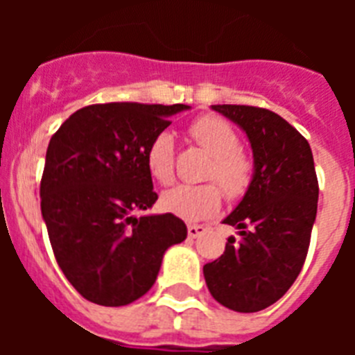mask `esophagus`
<instances>
[{
	"label": "esophagus",
	"instance_id": "34e87169",
	"mask_svg": "<svg viewBox=\"0 0 355 355\" xmlns=\"http://www.w3.org/2000/svg\"><path fill=\"white\" fill-rule=\"evenodd\" d=\"M205 231H206L205 225H200V224H190V225H188V236H190V238L200 236V234L205 233Z\"/></svg>",
	"mask_w": 355,
	"mask_h": 355
}]
</instances>
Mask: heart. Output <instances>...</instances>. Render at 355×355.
I'll list each match as a JSON object with an SVG mask.
<instances>
[{"label":"heart","instance_id":"b5f03b06","mask_svg":"<svg viewBox=\"0 0 355 355\" xmlns=\"http://www.w3.org/2000/svg\"><path fill=\"white\" fill-rule=\"evenodd\" d=\"M188 133L211 155L205 178L213 181L202 184H178L163 192L159 205L165 211L183 220L197 222L218 213L224 193L229 200H238L245 196L254 181L256 165L249 153L240 147L234 128L224 119L202 115L190 124ZM174 137L168 131H162L147 146V171L159 184H171L174 181Z\"/></svg>","mask_w":355,"mask_h":355}]
</instances>
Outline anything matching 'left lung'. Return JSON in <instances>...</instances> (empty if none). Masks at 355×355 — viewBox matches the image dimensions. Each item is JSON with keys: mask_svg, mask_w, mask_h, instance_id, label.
Returning a JSON list of instances; mask_svg holds the SVG:
<instances>
[{"mask_svg": "<svg viewBox=\"0 0 355 355\" xmlns=\"http://www.w3.org/2000/svg\"><path fill=\"white\" fill-rule=\"evenodd\" d=\"M249 137L256 174L249 192L224 224L229 238L220 258L206 263V284L216 302L238 313H256L277 302L306 261L318 206L311 147L270 110L213 105Z\"/></svg>", "mask_w": 355, "mask_h": 355, "instance_id": "8db88e82", "label": "left lung"}]
</instances>
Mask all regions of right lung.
I'll list each match as a JSON object with an SVG mask.
<instances>
[{"label":"right lung","instance_id":"1","mask_svg":"<svg viewBox=\"0 0 355 355\" xmlns=\"http://www.w3.org/2000/svg\"><path fill=\"white\" fill-rule=\"evenodd\" d=\"M187 105L105 103L78 110L49 140L40 209L56 263L83 299L126 306L155 284L165 250L187 238L172 213L133 216L158 199L150 140Z\"/></svg>","mask_w":355,"mask_h":355}]
</instances>
